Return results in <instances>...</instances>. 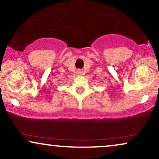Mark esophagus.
<instances>
[{"label":"esophagus","instance_id":"obj_1","mask_svg":"<svg viewBox=\"0 0 159 159\" xmlns=\"http://www.w3.org/2000/svg\"><path fill=\"white\" fill-rule=\"evenodd\" d=\"M77 73L80 75H81V73H82V71L81 70V69H78V70L77 71Z\"/></svg>","mask_w":159,"mask_h":159}]
</instances>
